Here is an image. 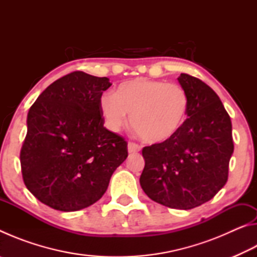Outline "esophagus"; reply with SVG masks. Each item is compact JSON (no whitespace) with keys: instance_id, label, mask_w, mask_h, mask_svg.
I'll use <instances>...</instances> for the list:
<instances>
[{"instance_id":"obj_1","label":"esophagus","mask_w":257,"mask_h":257,"mask_svg":"<svg viewBox=\"0 0 257 257\" xmlns=\"http://www.w3.org/2000/svg\"><path fill=\"white\" fill-rule=\"evenodd\" d=\"M139 151H141V146L136 144V143H134V142L128 143V152H129V153H136V152H139Z\"/></svg>"}]
</instances>
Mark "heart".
Here are the masks:
<instances>
[{
    "label": "heart",
    "instance_id": "obj_1",
    "mask_svg": "<svg viewBox=\"0 0 257 257\" xmlns=\"http://www.w3.org/2000/svg\"><path fill=\"white\" fill-rule=\"evenodd\" d=\"M99 108L107 128L118 132L130 122L143 141L158 144L172 138L187 119L189 98L180 85L147 78L120 84L104 94Z\"/></svg>",
    "mask_w": 257,
    "mask_h": 257
}]
</instances>
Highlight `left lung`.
I'll return each instance as SVG.
<instances>
[{"mask_svg": "<svg viewBox=\"0 0 257 257\" xmlns=\"http://www.w3.org/2000/svg\"><path fill=\"white\" fill-rule=\"evenodd\" d=\"M189 98L184 125L175 136L143 149L141 186L152 201L190 210L215 196L228 180L232 125L222 102L196 77L178 78Z\"/></svg>", "mask_w": 257, "mask_h": 257, "instance_id": "obj_1", "label": "left lung"}]
</instances>
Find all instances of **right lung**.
Segmentation results:
<instances>
[{
  "label": "right lung",
  "instance_id": "1",
  "mask_svg": "<svg viewBox=\"0 0 257 257\" xmlns=\"http://www.w3.org/2000/svg\"><path fill=\"white\" fill-rule=\"evenodd\" d=\"M106 77L73 71L51 84L29 108L20 151L23 179L38 201L78 211L96 203L127 159L128 143L104 127Z\"/></svg>",
  "mask_w": 257,
  "mask_h": 257
}]
</instances>
